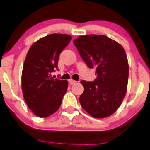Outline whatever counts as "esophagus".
Returning <instances> with one entry per match:
<instances>
[{
	"label": "esophagus",
	"mask_w": 150,
	"mask_h": 150,
	"mask_svg": "<svg viewBox=\"0 0 150 150\" xmlns=\"http://www.w3.org/2000/svg\"><path fill=\"white\" fill-rule=\"evenodd\" d=\"M69 83H70L71 85H73V84H74V83H76V81H75V80H73V79H69Z\"/></svg>",
	"instance_id": "34e87169"
}]
</instances>
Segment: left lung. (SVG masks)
<instances>
[{
    "label": "left lung",
    "instance_id": "left-lung-1",
    "mask_svg": "<svg viewBox=\"0 0 150 150\" xmlns=\"http://www.w3.org/2000/svg\"><path fill=\"white\" fill-rule=\"evenodd\" d=\"M74 44L87 67L95 69L94 81H81L82 108L94 118H105L120 107L127 93L129 65L125 49L104 35L80 36Z\"/></svg>",
    "mask_w": 150,
    "mask_h": 150
}]
</instances>
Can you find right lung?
<instances>
[{
    "mask_svg": "<svg viewBox=\"0 0 150 150\" xmlns=\"http://www.w3.org/2000/svg\"><path fill=\"white\" fill-rule=\"evenodd\" d=\"M71 40L67 34L53 33L40 38L30 46L23 64L21 86L27 105L37 117L55 113L62 104L68 81L53 79L61 52Z\"/></svg>",
    "mask_w": 150,
    "mask_h": 150,
    "instance_id": "right-lung-1",
    "label": "right lung"
}]
</instances>
